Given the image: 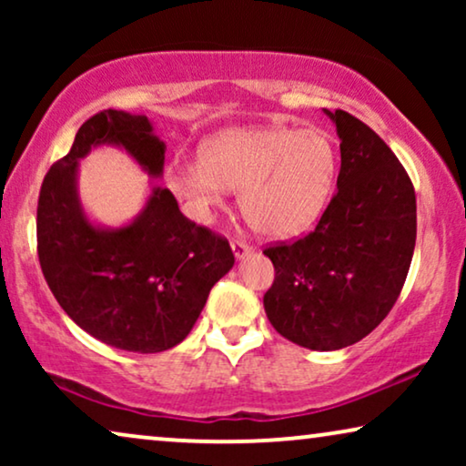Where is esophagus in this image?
Segmentation results:
<instances>
[{
    "label": "esophagus",
    "instance_id": "1",
    "mask_svg": "<svg viewBox=\"0 0 466 466\" xmlns=\"http://www.w3.org/2000/svg\"><path fill=\"white\" fill-rule=\"evenodd\" d=\"M231 248H233V254L235 258H244L248 254L252 252V246L248 244L244 239H231Z\"/></svg>",
    "mask_w": 466,
    "mask_h": 466
}]
</instances>
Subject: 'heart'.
Masks as SVG:
<instances>
[{"label":"heart","mask_w":466,"mask_h":466,"mask_svg":"<svg viewBox=\"0 0 466 466\" xmlns=\"http://www.w3.org/2000/svg\"><path fill=\"white\" fill-rule=\"evenodd\" d=\"M335 176L329 133L263 125L218 133L201 158L171 165L167 182L201 218L225 203L227 190H239L241 212L258 233L290 238L322 214Z\"/></svg>","instance_id":"obj_1"}]
</instances>
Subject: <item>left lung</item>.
<instances>
[{
	"label": "left lung",
	"mask_w": 466,
	"mask_h": 466,
	"mask_svg": "<svg viewBox=\"0 0 466 466\" xmlns=\"http://www.w3.org/2000/svg\"><path fill=\"white\" fill-rule=\"evenodd\" d=\"M324 112L341 139L335 195L308 235L263 250L276 269L267 318L286 339L320 352L352 346L384 320L416 248V190L403 165L362 120Z\"/></svg>",
	"instance_id": "8db88e82"
}]
</instances>
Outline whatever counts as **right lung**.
<instances>
[{"label": "right lung", "mask_w": 466, "mask_h": 466, "mask_svg": "<svg viewBox=\"0 0 466 466\" xmlns=\"http://www.w3.org/2000/svg\"><path fill=\"white\" fill-rule=\"evenodd\" d=\"M152 131L146 116L97 112L48 169L37 199V258L63 311L95 339L139 354L177 346L235 263L227 238L188 220L167 188H152L144 212L116 231L85 218L78 158L93 146L118 144L161 176L165 144Z\"/></svg>", "instance_id": "add662e5"}]
</instances>
